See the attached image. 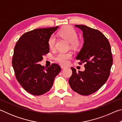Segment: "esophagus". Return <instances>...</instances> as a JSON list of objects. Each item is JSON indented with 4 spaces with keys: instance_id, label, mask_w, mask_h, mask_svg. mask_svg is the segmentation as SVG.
<instances>
[{
    "instance_id": "esophagus-1",
    "label": "esophagus",
    "mask_w": 122,
    "mask_h": 122,
    "mask_svg": "<svg viewBox=\"0 0 122 122\" xmlns=\"http://www.w3.org/2000/svg\"><path fill=\"white\" fill-rule=\"evenodd\" d=\"M68 67L67 66H65V65H61V68L62 69H65V68H67Z\"/></svg>"
}]
</instances>
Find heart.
<instances>
[{"label":"heart","instance_id":"1","mask_svg":"<svg viewBox=\"0 0 122 122\" xmlns=\"http://www.w3.org/2000/svg\"><path fill=\"white\" fill-rule=\"evenodd\" d=\"M59 34L63 38L65 39L69 42L71 43L72 45H75L76 40L77 39V35L75 30L69 27H66L60 30ZM56 37L54 35L50 36L48 41V45L49 48L53 49L54 48L56 43ZM72 57V53L71 52H59L54 56V60L62 64L68 63L69 60Z\"/></svg>","mask_w":122,"mask_h":122}]
</instances>
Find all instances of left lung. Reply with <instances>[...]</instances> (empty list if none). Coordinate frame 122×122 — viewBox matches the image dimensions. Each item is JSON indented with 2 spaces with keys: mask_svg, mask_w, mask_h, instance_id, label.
<instances>
[{
  "mask_svg": "<svg viewBox=\"0 0 122 122\" xmlns=\"http://www.w3.org/2000/svg\"><path fill=\"white\" fill-rule=\"evenodd\" d=\"M83 32L84 43L76 59L85 63L83 71L71 67L69 83L74 92L89 95L104 85L110 75L112 56L110 43L100 31L86 25H76Z\"/></svg>",
  "mask_w": 122,
  "mask_h": 122,
  "instance_id": "left-lung-1",
  "label": "left lung"
}]
</instances>
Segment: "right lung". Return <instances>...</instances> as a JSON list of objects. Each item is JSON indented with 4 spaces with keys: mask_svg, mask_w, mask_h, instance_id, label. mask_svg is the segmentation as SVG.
Instances as JSON below:
<instances>
[{
    "mask_svg": "<svg viewBox=\"0 0 122 122\" xmlns=\"http://www.w3.org/2000/svg\"><path fill=\"white\" fill-rule=\"evenodd\" d=\"M59 26L24 33L14 47L12 66L18 82L27 92L39 96L48 92L61 68L56 63L44 68L39 62L49 53V38Z\"/></svg>",
    "mask_w": 122,
    "mask_h": 122,
    "instance_id": "1",
    "label": "right lung"
}]
</instances>
